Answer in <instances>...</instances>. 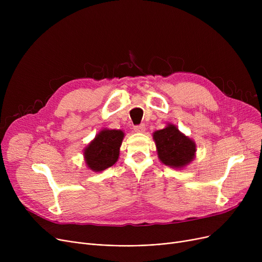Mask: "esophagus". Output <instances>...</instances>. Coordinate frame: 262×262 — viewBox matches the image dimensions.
<instances>
[{
	"label": "esophagus",
	"instance_id": "34e87169",
	"mask_svg": "<svg viewBox=\"0 0 262 262\" xmlns=\"http://www.w3.org/2000/svg\"><path fill=\"white\" fill-rule=\"evenodd\" d=\"M134 129L137 133H143L145 130V126L143 125V124H139V125H135Z\"/></svg>",
	"mask_w": 262,
	"mask_h": 262
}]
</instances>
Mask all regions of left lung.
Returning a JSON list of instances; mask_svg holds the SVG:
<instances>
[{"label": "left lung", "instance_id": "left-lung-1", "mask_svg": "<svg viewBox=\"0 0 262 262\" xmlns=\"http://www.w3.org/2000/svg\"><path fill=\"white\" fill-rule=\"evenodd\" d=\"M159 159L172 168H183L195 155V144L174 125L157 130L153 135Z\"/></svg>", "mask_w": 262, "mask_h": 262}]
</instances>
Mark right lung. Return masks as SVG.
<instances>
[{
    "instance_id": "right-lung-1",
    "label": "right lung",
    "mask_w": 262,
    "mask_h": 262,
    "mask_svg": "<svg viewBox=\"0 0 262 262\" xmlns=\"http://www.w3.org/2000/svg\"><path fill=\"white\" fill-rule=\"evenodd\" d=\"M123 137L122 130H102L85 148L84 155L88 168L101 172L115 164L119 158Z\"/></svg>"
}]
</instances>
